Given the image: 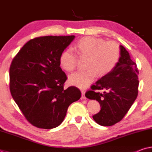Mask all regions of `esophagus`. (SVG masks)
I'll return each instance as SVG.
<instances>
[{
    "label": "esophagus",
    "instance_id": "34e87169",
    "mask_svg": "<svg viewBox=\"0 0 152 152\" xmlns=\"http://www.w3.org/2000/svg\"><path fill=\"white\" fill-rule=\"evenodd\" d=\"M81 93H82V94H81V99H87V97H86V96L85 95V92L84 91H81Z\"/></svg>",
    "mask_w": 152,
    "mask_h": 152
}]
</instances>
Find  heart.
I'll return each instance as SVG.
<instances>
[{
    "instance_id": "heart-1",
    "label": "heart",
    "mask_w": 152,
    "mask_h": 152,
    "mask_svg": "<svg viewBox=\"0 0 152 152\" xmlns=\"http://www.w3.org/2000/svg\"><path fill=\"white\" fill-rule=\"evenodd\" d=\"M76 52L80 57H88L87 70L77 71L69 77L71 85L80 88H85L95 78L109 73L115 67L121 58V48L115 42H105L102 38L86 36L80 39L75 45ZM77 58L71 49L63 51L59 64L64 70L72 71L77 66Z\"/></svg>"
}]
</instances>
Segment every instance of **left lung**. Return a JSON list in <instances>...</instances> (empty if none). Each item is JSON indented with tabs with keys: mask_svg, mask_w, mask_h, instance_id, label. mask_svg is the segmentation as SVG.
Wrapping results in <instances>:
<instances>
[{
	"mask_svg": "<svg viewBox=\"0 0 152 152\" xmlns=\"http://www.w3.org/2000/svg\"><path fill=\"white\" fill-rule=\"evenodd\" d=\"M121 58L109 73L91 87L85 96L101 104V110L93 118L97 124L110 126L122 121L137 98L138 93V69L130 59L128 51L121 45ZM97 90H105L102 94Z\"/></svg>",
	"mask_w": 152,
	"mask_h": 152,
	"instance_id": "left-lung-1",
	"label": "left lung"
}]
</instances>
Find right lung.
<instances>
[{"instance_id": "1", "label": "right lung", "mask_w": 152, "mask_h": 152, "mask_svg": "<svg viewBox=\"0 0 152 152\" xmlns=\"http://www.w3.org/2000/svg\"><path fill=\"white\" fill-rule=\"evenodd\" d=\"M74 36H48L30 39L11 63L10 91L23 115L31 125L51 129L61 124L71 103L81 98L67 79L59 58Z\"/></svg>"}]
</instances>
